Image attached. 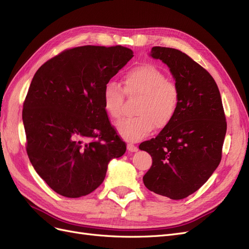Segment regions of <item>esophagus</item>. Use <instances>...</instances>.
Here are the masks:
<instances>
[{
	"instance_id": "esophagus-1",
	"label": "esophagus",
	"mask_w": 249,
	"mask_h": 249,
	"mask_svg": "<svg viewBox=\"0 0 249 249\" xmlns=\"http://www.w3.org/2000/svg\"><path fill=\"white\" fill-rule=\"evenodd\" d=\"M126 148H127V150H129V152H131V153L137 152V150H138V147H137L136 145H134L133 143H127Z\"/></svg>"
}]
</instances>
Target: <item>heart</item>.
<instances>
[{"label": "heart", "mask_w": 249, "mask_h": 249, "mask_svg": "<svg viewBox=\"0 0 249 249\" xmlns=\"http://www.w3.org/2000/svg\"><path fill=\"white\" fill-rule=\"evenodd\" d=\"M123 89L110 81L103 88L105 111L112 119L123 115L124 94L139 97L136 107L138 116L124 118L116 124L118 134L127 141H139L147 137L155 126L162 130L172 122L179 104L177 85L154 64L143 63L127 71L123 77Z\"/></svg>", "instance_id": "b5f03b06"}]
</instances>
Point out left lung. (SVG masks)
<instances>
[{
	"instance_id": "8db88e82",
	"label": "left lung",
	"mask_w": 249,
	"mask_h": 249,
	"mask_svg": "<svg viewBox=\"0 0 249 249\" xmlns=\"http://www.w3.org/2000/svg\"><path fill=\"white\" fill-rule=\"evenodd\" d=\"M150 56L169 67L179 104L168 126L139 145L153 159L143 183L162 196L183 199L197 191L221 161L227 133L221 96L213 77L185 53L154 47Z\"/></svg>"
}]
</instances>
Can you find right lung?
I'll return each instance as SVG.
<instances>
[{
    "instance_id": "add662e5",
    "label": "right lung",
    "mask_w": 249,
    "mask_h": 249,
    "mask_svg": "<svg viewBox=\"0 0 249 249\" xmlns=\"http://www.w3.org/2000/svg\"><path fill=\"white\" fill-rule=\"evenodd\" d=\"M133 56L122 46L78 47L48 60L34 74L22 109L27 154L39 177L62 196L94 191L110 160L125 153L102 92Z\"/></svg>"
}]
</instances>
